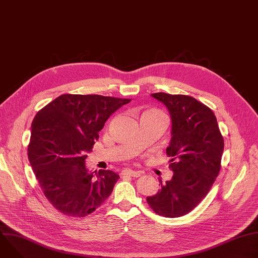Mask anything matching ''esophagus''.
Listing matches in <instances>:
<instances>
[{
  "mask_svg": "<svg viewBox=\"0 0 258 258\" xmlns=\"http://www.w3.org/2000/svg\"><path fill=\"white\" fill-rule=\"evenodd\" d=\"M121 174L122 175H130V176H133V177H139L141 175V172L137 171V170L130 169V168H125L121 171Z\"/></svg>",
  "mask_w": 258,
  "mask_h": 258,
  "instance_id": "esophagus-1",
  "label": "esophagus"
}]
</instances>
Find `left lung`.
Segmentation results:
<instances>
[{"mask_svg":"<svg viewBox=\"0 0 258 258\" xmlns=\"http://www.w3.org/2000/svg\"><path fill=\"white\" fill-rule=\"evenodd\" d=\"M151 96L167 108L171 139L166 154L171 157V179L147 202L159 215L179 217L192 211L208 194L220 169L224 138L211 109L185 95L155 93Z\"/></svg>","mask_w":258,"mask_h":258,"instance_id":"obj_1","label":"left lung"}]
</instances>
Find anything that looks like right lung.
Returning a JSON list of instances; mask_svg holds the SVG:
<instances>
[{
	"label": "right lung",
	"instance_id": "add662e5",
	"mask_svg": "<svg viewBox=\"0 0 258 258\" xmlns=\"http://www.w3.org/2000/svg\"><path fill=\"white\" fill-rule=\"evenodd\" d=\"M128 99L100 95H61L31 123L28 160L44 195L65 215L84 217L112 193L119 175L86 166L99 132Z\"/></svg>",
	"mask_w": 258,
	"mask_h": 258
}]
</instances>
